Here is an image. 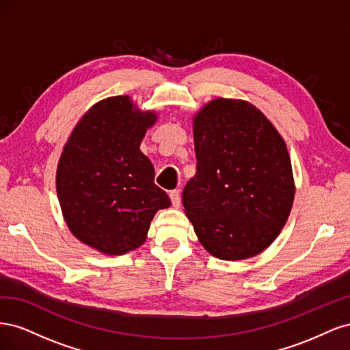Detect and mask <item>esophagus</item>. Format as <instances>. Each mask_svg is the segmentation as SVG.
<instances>
[{
  "mask_svg": "<svg viewBox=\"0 0 350 350\" xmlns=\"http://www.w3.org/2000/svg\"><path fill=\"white\" fill-rule=\"evenodd\" d=\"M169 197H171V201H172V204L175 207H178L179 203H181V196H179L178 189H174V191H169Z\"/></svg>",
  "mask_w": 350,
  "mask_h": 350,
  "instance_id": "esophagus-1",
  "label": "esophagus"
}]
</instances>
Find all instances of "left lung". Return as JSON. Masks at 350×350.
<instances>
[{
    "label": "left lung",
    "instance_id": "left-lung-1",
    "mask_svg": "<svg viewBox=\"0 0 350 350\" xmlns=\"http://www.w3.org/2000/svg\"><path fill=\"white\" fill-rule=\"evenodd\" d=\"M197 172L183 191L185 215L211 256L238 261L262 252L289 217L291 157L252 103L216 98L193 118Z\"/></svg>",
    "mask_w": 350,
    "mask_h": 350
}]
</instances>
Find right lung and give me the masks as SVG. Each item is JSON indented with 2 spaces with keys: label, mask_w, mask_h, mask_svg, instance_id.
<instances>
[{
  "label": "right lung",
  "mask_w": 350,
  "mask_h": 350,
  "mask_svg": "<svg viewBox=\"0 0 350 350\" xmlns=\"http://www.w3.org/2000/svg\"><path fill=\"white\" fill-rule=\"evenodd\" d=\"M157 121L130 96L94 103L74 126L57 167V194L66 224L80 242L107 256L142 247L156 211L171 200L154 184L140 150Z\"/></svg>",
  "instance_id": "1"
}]
</instances>
